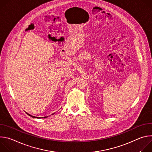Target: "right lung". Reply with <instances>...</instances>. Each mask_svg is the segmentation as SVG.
<instances>
[{
    "instance_id": "obj_1",
    "label": "right lung",
    "mask_w": 152,
    "mask_h": 152,
    "mask_svg": "<svg viewBox=\"0 0 152 152\" xmlns=\"http://www.w3.org/2000/svg\"><path fill=\"white\" fill-rule=\"evenodd\" d=\"M26 113L28 115H29V116H31V117H33V118H47V117H48V116H47V117H35V116H32V115H31L29 114H28V113ZM55 114V113L52 114V115H53V114Z\"/></svg>"
}]
</instances>
